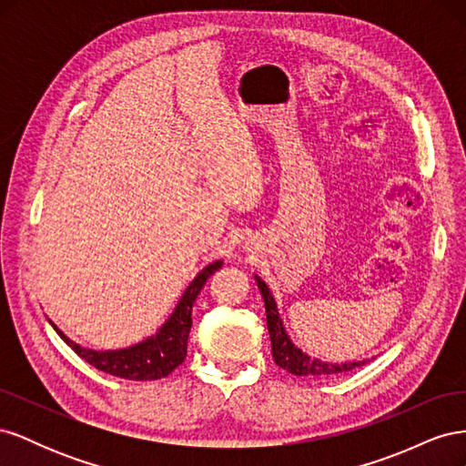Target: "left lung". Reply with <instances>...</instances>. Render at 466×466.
<instances>
[{
  "label": "left lung",
  "instance_id": "1",
  "mask_svg": "<svg viewBox=\"0 0 466 466\" xmlns=\"http://www.w3.org/2000/svg\"><path fill=\"white\" fill-rule=\"evenodd\" d=\"M257 286L262 293L264 307H266V324H268V332H270V342H272V356L276 365H279L281 370H286L291 375H299V377H332L338 373H346L360 368V365H365L370 360H361V361H346V363H332V361H320L311 356H307L301 348L295 346L291 342V338L288 336L284 322L279 319L278 313V305L272 298L270 289L264 284V281L255 276Z\"/></svg>",
  "mask_w": 466,
  "mask_h": 466
}]
</instances>
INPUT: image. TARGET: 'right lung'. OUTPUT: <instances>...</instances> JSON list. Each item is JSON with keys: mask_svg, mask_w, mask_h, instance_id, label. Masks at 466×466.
I'll use <instances>...</instances> for the list:
<instances>
[{"mask_svg": "<svg viewBox=\"0 0 466 466\" xmlns=\"http://www.w3.org/2000/svg\"><path fill=\"white\" fill-rule=\"evenodd\" d=\"M221 264L223 260H216L208 264L204 270H200L198 276L190 281V286L185 289V293H182L175 311L163 322V327L153 336L134 346L122 350H89L76 344L74 340H69L52 320L50 324L54 330L58 332L62 340L72 348L81 360L91 363L98 371L130 380L163 379L185 361L188 334L192 329V305L196 298H198V293L202 291L208 278L216 270H219Z\"/></svg>", "mask_w": 466, "mask_h": 466, "instance_id": "1", "label": "right lung"}]
</instances>
